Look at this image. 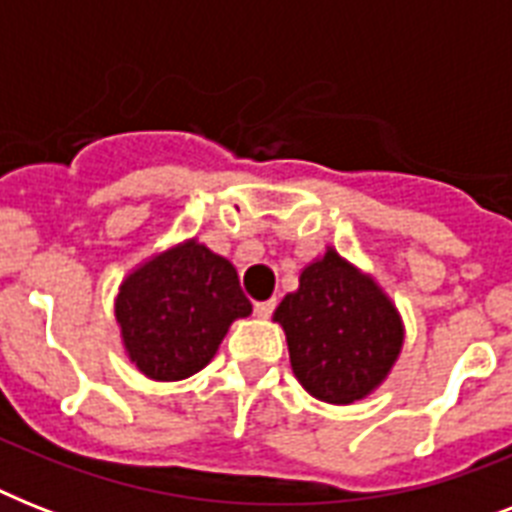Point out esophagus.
<instances>
[{
    "label": "esophagus",
    "instance_id": "1",
    "mask_svg": "<svg viewBox=\"0 0 512 512\" xmlns=\"http://www.w3.org/2000/svg\"><path fill=\"white\" fill-rule=\"evenodd\" d=\"M273 308H276V300H263V303H255V313L260 316V319H268L273 313Z\"/></svg>",
    "mask_w": 512,
    "mask_h": 512
}]
</instances>
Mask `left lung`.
<instances>
[{"label": "left lung", "mask_w": 512, "mask_h": 512, "mask_svg": "<svg viewBox=\"0 0 512 512\" xmlns=\"http://www.w3.org/2000/svg\"><path fill=\"white\" fill-rule=\"evenodd\" d=\"M273 321L287 335L300 385L327 404H353L380 388L404 345L396 305L332 247L305 265Z\"/></svg>", "instance_id": "1"}]
</instances>
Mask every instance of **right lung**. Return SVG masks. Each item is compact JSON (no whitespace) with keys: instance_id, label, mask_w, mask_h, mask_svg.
Masks as SVG:
<instances>
[{"instance_id":"obj_1","label":"right lung","mask_w":512,"mask_h":512,"mask_svg":"<svg viewBox=\"0 0 512 512\" xmlns=\"http://www.w3.org/2000/svg\"><path fill=\"white\" fill-rule=\"evenodd\" d=\"M249 313L252 303L241 292L236 268L196 239L140 263L114 303L127 356L159 382L204 369L228 327Z\"/></svg>"}]
</instances>
